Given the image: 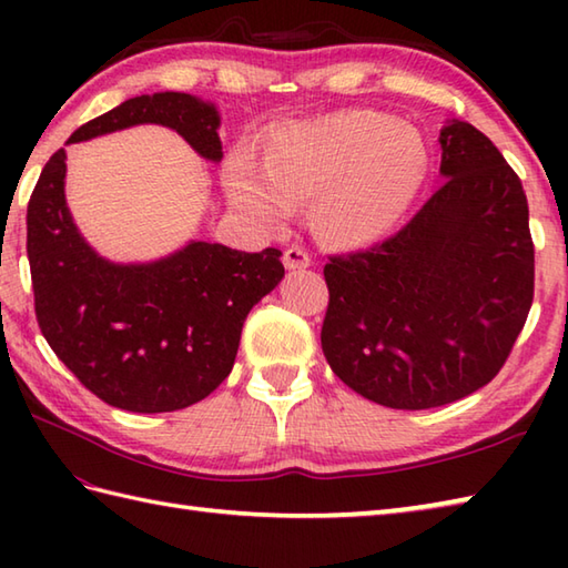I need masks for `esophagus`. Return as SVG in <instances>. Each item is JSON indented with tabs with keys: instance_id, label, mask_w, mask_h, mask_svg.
Instances as JSON below:
<instances>
[{
	"instance_id": "34e87169",
	"label": "esophagus",
	"mask_w": 568,
	"mask_h": 568,
	"mask_svg": "<svg viewBox=\"0 0 568 568\" xmlns=\"http://www.w3.org/2000/svg\"><path fill=\"white\" fill-rule=\"evenodd\" d=\"M283 263H285V268H291V271H303L312 263V256L305 246L293 244L283 251Z\"/></svg>"
}]
</instances>
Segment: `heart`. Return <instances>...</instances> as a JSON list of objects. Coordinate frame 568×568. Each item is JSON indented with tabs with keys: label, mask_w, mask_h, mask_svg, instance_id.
Here are the masks:
<instances>
[{
	"label": "heart",
	"mask_w": 568,
	"mask_h": 568,
	"mask_svg": "<svg viewBox=\"0 0 568 568\" xmlns=\"http://www.w3.org/2000/svg\"><path fill=\"white\" fill-rule=\"evenodd\" d=\"M427 173L422 141L390 116L344 112L285 131L265 163L241 149L226 163L229 197L265 222H281L293 202L317 200L322 234L364 244L393 229Z\"/></svg>",
	"instance_id": "1"
}]
</instances>
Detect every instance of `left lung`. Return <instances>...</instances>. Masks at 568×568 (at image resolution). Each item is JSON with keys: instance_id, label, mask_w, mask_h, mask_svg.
<instances>
[{"instance_id": "left-lung-1", "label": "left lung", "mask_w": 568, "mask_h": 568, "mask_svg": "<svg viewBox=\"0 0 568 568\" xmlns=\"http://www.w3.org/2000/svg\"><path fill=\"white\" fill-rule=\"evenodd\" d=\"M439 190L400 232L332 253L322 352L348 388L395 409L449 405L498 376L535 297L520 178L476 126L442 129Z\"/></svg>"}]
</instances>
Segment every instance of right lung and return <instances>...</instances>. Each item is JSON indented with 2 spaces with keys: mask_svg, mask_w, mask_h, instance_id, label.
<instances>
[{
  "mask_svg": "<svg viewBox=\"0 0 568 568\" xmlns=\"http://www.w3.org/2000/svg\"><path fill=\"white\" fill-rule=\"evenodd\" d=\"M134 124L171 126L204 159H222L214 106L183 92L131 98L82 124L68 143ZM63 180L60 149L27 210L33 307L48 346L112 407L153 415L204 400L232 373L251 307L285 275L281 251L192 241L163 261L116 265L78 234Z\"/></svg>",
  "mask_w": 568,
  "mask_h": 568,
  "instance_id": "right-lung-1",
  "label": "right lung"
}]
</instances>
